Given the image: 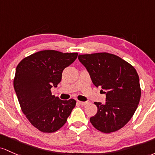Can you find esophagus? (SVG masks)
<instances>
[{
	"instance_id": "1",
	"label": "esophagus",
	"mask_w": 155,
	"mask_h": 155,
	"mask_svg": "<svg viewBox=\"0 0 155 155\" xmlns=\"http://www.w3.org/2000/svg\"><path fill=\"white\" fill-rule=\"evenodd\" d=\"M78 103L81 105H86L88 104V102H81V101H78Z\"/></svg>"
}]
</instances>
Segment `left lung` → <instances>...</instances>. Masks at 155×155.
<instances>
[{
    "instance_id": "obj_1",
    "label": "left lung",
    "mask_w": 155,
    "mask_h": 155,
    "mask_svg": "<svg viewBox=\"0 0 155 155\" xmlns=\"http://www.w3.org/2000/svg\"><path fill=\"white\" fill-rule=\"evenodd\" d=\"M95 86L106 95L105 104L95 102L96 115L90 118L99 131L110 133L122 128L133 117L140 102L139 77L131 64L108 53L79 55Z\"/></svg>"
}]
</instances>
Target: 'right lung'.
<instances>
[{"label":"right lung","mask_w":155,"mask_h":155,"mask_svg":"<svg viewBox=\"0 0 155 155\" xmlns=\"http://www.w3.org/2000/svg\"><path fill=\"white\" fill-rule=\"evenodd\" d=\"M78 53L41 50L24 58L17 66L14 88L20 107L31 124L45 133H54L67 122L75 107L73 99L61 100L51 88L61 81L62 72Z\"/></svg>","instance_id":"right-lung-1"}]
</instances>
